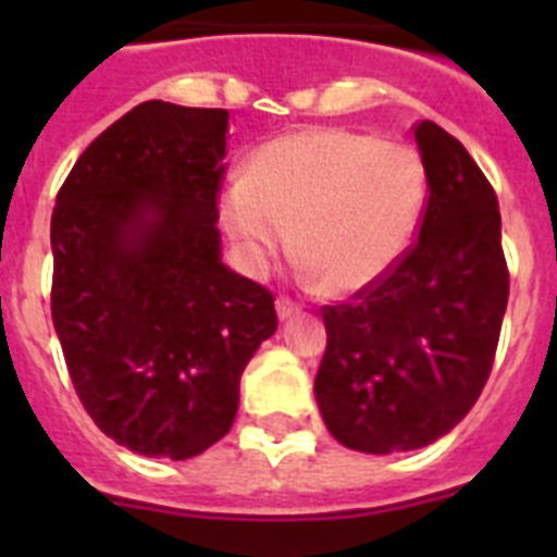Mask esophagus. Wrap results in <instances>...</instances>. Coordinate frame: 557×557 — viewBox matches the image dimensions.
I'll list each match as a JSON object with an SVG mask.
<instances>
[{
    "instance_id": "1",
    "label": "esophagus",
    "mask_w": 557,
    "mask_h": 557,
    "mask_svg": "<svg viewBox=\"0 0 557 557\" xmlns=\"http://www.w3.org/2000/svg\"><path fill=\"white\" fill-rule=\"evenodd\" d=\"M298 304L295 301H289V298H278V301H275V312H278V318H282V321H287V318H293V314H298Z\"/></svg>"
}]
</instances>
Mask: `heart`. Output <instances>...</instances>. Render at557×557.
I'll return each instance as SVG.
<instances>
[{"label": "heart", "instance_id": "heart-1", "mask_svg": "<svg viewBox=\"0 0 557 557\" xmlns=\"http://www.w3.org/2000/svg\"><path fill=\"white\" fill-rule=\"evenodd\" d=\"M424 159L416 147L348 127H309L256 152L223 198V223L250 270L287 243L307 278L357 293L391 273L424 218Z\"/></svg>", "mask_w": 557, "mask_h": 557}]
</instances>
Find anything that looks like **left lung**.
<instances>
[{
    "label": "left lung",
    "mask_w": 557,
    "mask_h": 557,
    "mask_svg": "<svg viewBox=\"0 0 557 557\" xmlns=\"http://www.w3.org/2000/svg\"><path fill=\"white\" fill-rule=\"evenodd\" d=\"M430 195L396 268L323 307L326 354L314 398L348 449L430 446L460 424L488 382L508 307L496 191L441 125H416Z\"/></svg>",
    "instance_id": "obj_1"
}]
</instances>
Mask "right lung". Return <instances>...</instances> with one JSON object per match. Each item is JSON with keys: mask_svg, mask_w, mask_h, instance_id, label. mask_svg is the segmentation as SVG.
Listing matches in <instances>:
<instances>
[{"mask_svg": "<svg viewBox=\"0 0 557 557\" xmlns=\"http://www.w3.org/2000/svg\"><path fill=\"white\" fill-rule=\"evenodd\" d=\"M225 108L150 100L102 131L52 209V323L97 426L186 460L239 410V376L278 326L273 293L220 262Z\"/></svg>", "mask_w": 557, "mask_h": 557, "instance_id": "right-lung-1", "label": "right lung"}]
</instances>
